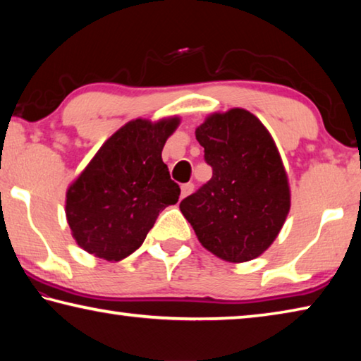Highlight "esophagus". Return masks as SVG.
<instances>
[{
  "label": "esophagus",
  "mask_w": 361,
  "mask_h": 361,
  "mask_svg": "<svg viewBox=\"0 0 361 361\" xmlns=\"http://www.w3.org/2000/svg\"><path fill=\"white\" fill-rule=\"evenodd\" d=\"M192 191H194V185H192V183H186V185H183V186H181V199L188 197V195L191 194Z\"/></svg>",
  "instance_id": "34e87169"
}]
</instances>
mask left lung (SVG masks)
Here are the masks:
<instances>
[{
	"mask_svg": "<svg viewBox=\"0 0 361 361\" xmlns=\"http://www.w3.org/2000/svg\"><path fill=\"white\" fill-rule=\"evenodd\" d=\"M210 181L181 200L180 210L209 252L229 262L258 258L290 212V186L271 133L247 109L207 116L195 129Z\"/></svg>",
	"mask_w": 361,
	"mask_h": 361,
	"instance_id": "obj_1",
	"label": "left lung"
}]
</instances>
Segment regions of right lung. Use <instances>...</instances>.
Segmentation results:
<instances>
[{
	"label": "right lung",
	"instance_id": "add662e5",
	"mask_svg": "<svg viewBox=\"0 0 361 361\" xmlns=\"http://www.w3.org/2000/svg\"><path fill=\"white\" fill-rule=\"evenodd\" d=\"M180 118L133 119L114 132L66 191L71 234L85 252L121 261L142 245L166 207L178 202L162 148Z\"/></svg>",
	"mask_w": 361,
	"mask_h": 361
}]
</instances>
